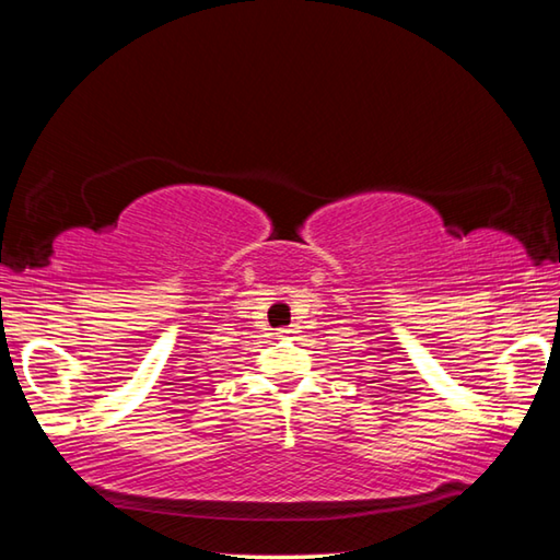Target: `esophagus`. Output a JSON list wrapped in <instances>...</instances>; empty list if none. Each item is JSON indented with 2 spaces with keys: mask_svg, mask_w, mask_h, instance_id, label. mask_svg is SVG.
<instances>
[{
  "mask_svg": "<svg viewBox=\"0 0 560 560\" xmlns=\"http://www.w3.org/2000/svg\"><path fill=\"white\" fill-rule=\"evenodd\" d=\"M293 334H299L296 326H283V328H279V336H281V338H291Z\"/></svg>",
  "mask_w": 560,
  "mask_h": 560,
  "instance_id": "1",
  "label": "esophagus"
}]
</instances>
